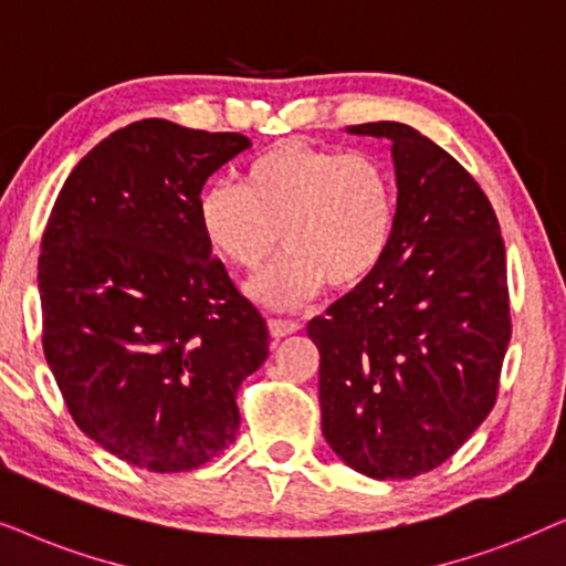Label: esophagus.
<instances>
[{"label": "esophagus", "mask_w": 566, "mask_h": 566, "mask_svg": "<svg viewBox=\"0 0 566 566\" xmlns=\"http://www.w3.org/2000/svg\"><path fill=\"white\" fill-rule=\"evenodd\" d=\"M300 328L297 321H284V318H269V332L274 339H282V336L295 334Z\"/></svg>", "instance_id": "esophagus-1"}]
</instances>
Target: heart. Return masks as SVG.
Listing matches in <instances>:
<instances>
[{
    "mask_svg": "<svg viewBox=\"0 0 566 566\" xmlns=\"http://www.w3.org/2000/svg\"><path fill=\"white\" fill-rule=\"evenodd\" d=\"M198 224L213 253L240 271H259L282 240L287 250L250 295L303 305L326 282L355 290L381 269L397 227L395 185L366 154L282 140L242 167L240 185L200 192Z\"/></svg>",
    "mask_w": 566,
    "mask_h": 566,
    "instance_id": "heart-1",
    "label": "heart"
}]
</instances>
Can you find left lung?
I'll use <instances>...</instances> for the list:
<instances>
[{"instance_id": "1", "label": "left lung", "mask_w": 566, "mask_h": 566, "mask_svg": "<svg viewBox=\"0 0 566 566\" xmlns=\"http://www.w3.org/2000/svg\"><path fill=\"white\" fill-rule=\"evenodd\" d=\"M391 143L397 227L381 269L307 324L321 353V431L376 481L449 460L496 402L510 292L496 213L468 169L402 123L349 125Z\"/></svg>"}]
</instances>
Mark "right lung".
<instances>
[{"mask_svg": "<svg viewBox=\"0 0 566 566\" xmlns=\"http://www.w3.org/2000/svg\"><path fill=\"white\" fill-rule=\"evenodd\" d=\"M250 140L169 119L112 133L62 185L39 255L44 355L77 428L135 468L196 470L240 428L266 321L198 224L209 177Z\"/></svg>", "mask_w": 566, "mask_h": 566, "instance_id": "1", "label": "right lung"}]
</instances>
